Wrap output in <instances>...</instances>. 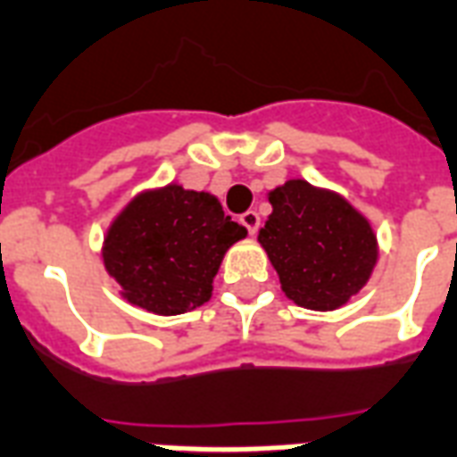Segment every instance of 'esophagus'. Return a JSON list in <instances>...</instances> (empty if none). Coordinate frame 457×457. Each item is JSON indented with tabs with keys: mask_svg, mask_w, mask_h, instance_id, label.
<instances>
[{
	"mask_svg": "<svg viewBox=\"0 0 457 457\" xmlns=\"http://www.w3.org/2000/svg\"><path fill=\"white\" fill-rule=\"evenodd\" d=\"M239 220H242L244 228L249 229V235H256V232H259L261 218H259V213H256V211H246V213H244Z\"/></svg>",
	"mask_w": 457,
	"mask_h": 457,
	"instance_id": "esophagus-1",
	"label": "esophagus"
}]
</instances>
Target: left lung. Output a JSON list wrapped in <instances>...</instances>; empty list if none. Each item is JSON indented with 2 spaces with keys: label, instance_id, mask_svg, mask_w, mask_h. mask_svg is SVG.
<instances>
[{
  "label": "left lung",
  "instance_id": "1",
  "mask_svg": "<svg viewBox=\"0 0 457 457\" xmlns=\"http://www.w3.org/2000/svg\"><path fill=\"white\" fill-rule=\"evenodd\" d=\"M273 213L259 244L285 297L313 312L340 309L369 283L378 261L371 222L337 191L287 179L268 191Z\"/></svg>",
  "mask_w": 457,
  "mask_h": 457
}]
</instances>
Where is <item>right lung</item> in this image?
<instances>
[{
    "mask_svg": "<svg viewBox=\"0 0 457 457\" xmlns=\"http://www.w3.org/2000/svg\"><path fill=\"white\" fill-rule=\"evenodd\" d=\"M244 237L218 196L170 182L138 191L114 215L100 253L129 304L177 316L211 299L225 253Z\"/></svg>",
    "mask_w": 457,
    "mask_h": 457,
    "instance_id": "right-lung-1",
    "label": "right lung"
}]
</instances>
